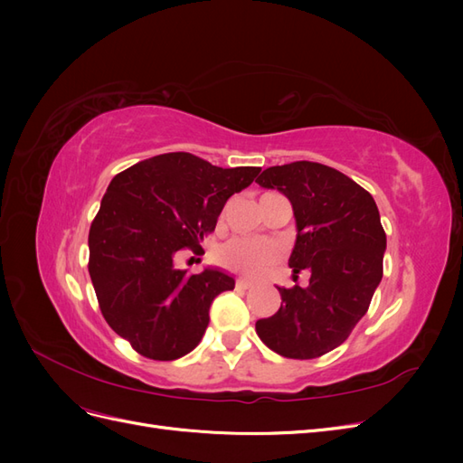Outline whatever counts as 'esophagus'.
Here are the masks:
<instances>
[{
	"mask_svg": "<svg viewBox=\"0 0 463 463\" xmlns=\"http://www.w3.org/2000/svg\"><path fill=\"white\" fill-rule=\"evenodd\" d=\"M235 288H240V289H250V288H253V282H249V279L240 278V279H235Z\"/></svg>",
	"mask_w": 463,
	"mask_h": 463,
	"instance_id": "1",
	"label": "esophagus"
}]
</instances>
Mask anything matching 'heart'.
<instances>
[{"label": "heart", "instance_id": "1", "mask_svg": "<svg viewBox=\"0 0 463 463\" xmlns=\"http://www.w3.org/2000/svg\"><path fill=\"white\" fill-rule=\"evenodd\" d=\"M278 260V245L259 237H233L220 250V262L228 270L250 279L269 274Z\"/></svg>", "mask_w": 463, "mask_h": 463}]
</instances>
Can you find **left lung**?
<instances>
[{"instance_id":"left-lung-1","label":"left lung","mask_w":463,"mask_h":463,"mask_svg":"<svg viewBox=\"0 0 463 463\" xmlns=\"http://www.w3.org/2000/svg\"><path fill=\"white\" fill-rule=\"evenodd\" d=\"M257 184L289 199L298 223L289 266L296 279L311 272L307 288H278L282 305L257 320V334L288 359L320 357L349 338L383 279L386 233L376 203L354 179L318 162L266 167Z\"/></svg>"}]
</instances>
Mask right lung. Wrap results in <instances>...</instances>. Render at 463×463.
Segmentation results:
<instances>
[{"mask_svg": "<svg viewBox=\"0 0 463 463\" xmlns=\"http://www.w3.org/2000/svg\"><path fill=\"white\" fill-rule=\"evenodd\" d=\"M259 172L167 152L111 179L90 223L89 274L106 322L137 354L174 361L199 345L210 303L235 282L213 269L187 274L175 257L199 253L223 204Z\"/></svg>", "mask_w": 463, "mask_h": 463, "instance_id": "obj_1", "label": "right lung"}]
</instances>
